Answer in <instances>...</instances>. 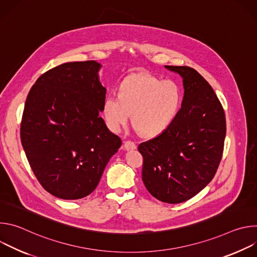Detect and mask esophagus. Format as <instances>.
Here are the masks:
<instances>
[{"mask_svg": "<svg viewBox=\"0 0 257 257\" xmlns=\"http://www.w3.org/2000/svg\"><path fill=\"white\" fill-rule=\"evenodd\" d=\"M124 149L126 151H133L136 149V144L133 141H125L124 142Z\"/></svg>", "mask_w": 257, "mask_h": 257, "instance_id": "obj_1", "label": "esophagus"}]
</instances>
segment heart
Returning <instances> with one entry per match:
<instances>
[{"label":"heart","instance_id":"b5f03b06","mask_svg":"<svg viewBox=\"0 0 257 257\" xmlns=\"http://www.w3.org/2000/svg\"><path fill=\"white\" fill-rule=\"evenodd\" d=\"M182 92L170 79L138 73L125 78L118 97L106 96L103 117L108 128L119 132L130 118L135 128L145 136H157L167 130L178 115Z\"/></svg>","mask_w":257,"mask_h":257}]
</instances>
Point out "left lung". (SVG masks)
I'll return each instance as SVG.
<instances>
[{
    "instance_id": "1",
    "label": "left lung",
    "mask_w": 257,
    "mask_h": 257,
    "mask_svg": "<svg viewBox=\"0 0 257 257\" xmlns=\"http://www.w3.org/2000/svg\"><path fill=\"white\" fill-rule=\"evenodd\" d=\"M183 79L182 106L170 127L139 144L142 181L157 199L184 202L214 177L226 137L223 106L208 82L193 68L165 66Z\"/></svg>"
}]
</instances>
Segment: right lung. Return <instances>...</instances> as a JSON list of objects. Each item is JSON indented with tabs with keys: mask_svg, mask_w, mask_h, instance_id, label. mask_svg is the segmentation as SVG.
<instances>
[{
	"mask_svg": "<svg viewBox=\"0 0 257 257\" xmlns=\"http://www.w3.org/2000/svg\"><path fill=\"white\" fill-rule=\"evenodd\" d=\"M100 68L95 61L57 66L35 81L25 101L23 150L41 185L58 198L89 195L122 144L99 116L106 91Z\"/></svg>",
	"mask_w": 257,
	"mask_h": 257,
	"instance_id": "add662e5",
	"label": "right lung"
}]
</instances>
